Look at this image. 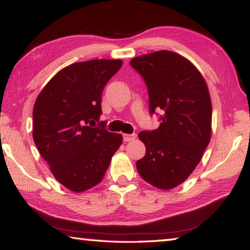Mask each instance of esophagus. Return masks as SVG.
<instances>
[{
    "label": "esophagus",
    "instance_id": "obj_1",
    "mask_svg": "<svg viewBox=\"0 0 250 250\" xmlns=\"http://www.w3.org/2000/svg\"><path fill=\"white\" fill-rule=\"evenodd\" d=\"M137 138V134L132 133V134H124V141L125 142H130V141H133L134 139Z\"/></svg>",
    "mask_w": 250,
    "mask_h": 250
}]
</instances>
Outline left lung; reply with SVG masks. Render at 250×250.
Here are the masks:
<instances>
[{"mask_svg": "<svg viewBox=\"0 0 250 250\" xmlns=\"http://www.w3.org/2000/svg\"><path fill=\"white\" fill-rule=\"evenodd\" d=\"M130 65L146 83L150 112L163 113L158 129L138 135L146 151L137 170L154 188L172 189L192 174L210 141L207 83L188 58L170 50L132 58Z\"/></svg>", "mask_w": 250, "mask_h": 250, "instance_id": "8db88e82", "label": "left lung"}]
</instances>
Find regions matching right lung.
Masks as SVG:
<instances>
[{
    "label": "right lung",
    "mask_w": 250,
    "mask_h": 250,
    "mask_svg": "<svg viewBox=\"0 0 250 250\" xmlns=\"http://www.w3.org/2000/svg\"><path fill=\"white\" fill-rule=\"evenodd\" d=\"M121 59H92L65 67L46 83L33 108V139L59 183L74 193L100 183L122 135L96 128L101 94Z\"/></svg>",
    "instance_id": "1"
}]
</instances>
